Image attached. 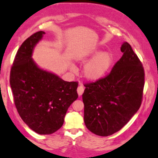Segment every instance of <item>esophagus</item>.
<instances>
[{"label": "esophagus", "mask_w": 158, "mask_h": 158, "mask_svg": "<svg viewBox=\"0 0 158 158\" xmlns=\"http://www.w3.org/2000/svg\"><path fill=\"white\" fill-rule=\"evenodd\" d=\"M84 90L85 89L82 85H80V86H78V87H77V92L78 94V96H81L82 94H83Z\"/></svg>", "instance_id": "obj_1"}]
</instances>
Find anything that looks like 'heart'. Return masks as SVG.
Here are the masks:
<instances>
[{
    "instance_id": "1",
    "label": "heart",
    "mask_w": 158,
    "mask_h": 158,
    "mask_svg": "<svg viewBox=\"0 0 158 158\" xmlns=\"http://www.w3.org/2000/svg\"><path fill=\"white\" fill-rule=\"evenodd\" d=\"M91 57L93 58L83 69V75L88 81H96L109 71L114 62V57L110 52H101L100 50L94 48L80 54L77 60L85 61Z\"/></svg>"
}]
</instances>
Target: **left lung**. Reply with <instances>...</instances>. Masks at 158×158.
<instances>
[{
    "label": "left lung",
    "instance_id": "obj_1",
    "mask_svg": "<svg viewBox=\"0 0 158 158\" xmlns=\"http://www.w3.org/2000/svg\"><path fill=\"white\" fill-rule=\"evenodd\" d=\"M121 51L122 57L107 76L85 85V123L99 136L120 131L142 104L145 76L142 64L128 42L122 44Z\"/></svg>",
    "mask_w": 158,
    "mask_h": 158
}]
</instances>
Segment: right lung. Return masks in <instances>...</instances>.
Listing matches in <instances>:
<instances>
[{"instance_id": "right-lung-1", "label": "right lung", "mask_w": 158, "mask_h": 158, "mask_svg": "<svg viewBox=\"0 0 158 158\" xmlns=\"http://www.w3.org/2000/svg\"><path fill=\"white\" fill-rule=\"evenodd\" d=\"M44 34L36 32L21 44L11 68L10 82L22 120L37 133L50 135L62 126L68 108L78 97V83L63 81L33 61V50Z\"/></svg>"}]
</instances>
